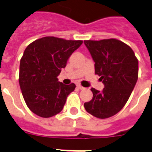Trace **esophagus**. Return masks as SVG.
I'll use <instances>...</instances> for the list:
<instances>
[{
    "label": "esophagus",
    "mask_w": 152,
    "mask_h": 152,
    "mask_svg": "<svg viewBox=\"0 0 152 152\" xmlns=\"http://www.w3.org/2000/svg\"><path fill=\"white\" fill-rule=\"evenodd\" d=\"M76 87L80 89V90H83V89H85V88H83V87H82V86L80 85V84H77L76 85Z\"/></svg>",
    "instance_id": "esophagus-1"
}]
</instances>
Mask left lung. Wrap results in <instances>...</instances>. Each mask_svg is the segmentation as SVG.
<instances>
[{"label":"left lung","mask_w":152,"mask_h":152,"mask_svg":"<svg viewBox=\"0 0 152 152\" xmlns=\"http://www.w3.org/2000/svg\"><path fill=\"white\" fill-rule=\"evenodd\" d=\"M84 44L104 84L101 91L91 89L93 98L84 108L98 118H110L127 102L138 79V61L132 49L118 39L88 40Z\"/></svg>","instance_id":"obj_1"}]
</instances>
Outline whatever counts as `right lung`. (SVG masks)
Masks as SVG:
<instances>
[{"instance_id": "add662e5", "label": "right lung", "mask_w": 152, "mask_h": 152, "mask_svg": "<svg viewBox=\"0 0 152 152\" xmlns=\"http://www.w3.org/2000/svg\"><path fill=\"white\" fill-rule=\"evenodd\" d=\"M83 41L55 37L37 39L27 46L20 60L19 83L28 108L42 118H50L63 110L76 85H65L57 76Z\"/></svg>"}]
</instances>
